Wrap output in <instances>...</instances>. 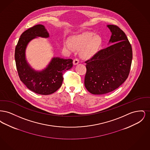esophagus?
Listing matches in <instances>:
<instances>
[{
    "instance_id": "34e87169",
    "label": "esophagus",
    "mask_w": 150,
    "mask_h": 150,
    "mask_svg": "<svg viewBox=\"0 0 150 150\" xmlns=\"http://www.w3.org/2000/svg\"><path fill=\"white\" fill-rule=\"evenodd\" d=\"M79 63V61L78 59L75 58V59H74L73 64H74V65H76V64H78Z\"/></svg>"
}]
</instances>
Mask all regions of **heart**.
<instances>
[{
	"label": "heart",
	"mask_w": 150,
	"mask_h": 150,
	"mask_svg": "<svg viewBox=\"0 0 150 150\" xmlns=\"http://www.w3.org/2000/svg\"><path fill=\"white\" fill-rule=\"evenodd\" d=\"M103 44L100 36L91 31H86L72 36L70 42L67 40L64 47L71 52L80 50V54L84 59H91L100 50Z\"/></svg>",
	"instance_id": "b5f03b06"
}]
</instances>
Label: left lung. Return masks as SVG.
Here are the masks:
<instances>
[{"label": "left lung", "mask_w": 150, "mask_h": 150, "mask_svg": "<svg viewBox=\"0 0 150 150\" xmlns=\"http://www.w3.org/2000/svg\"><path fill=\"white\" fill-rule=\"evenodd\" d=\"M112 44L86 61L84 85L93 94H103L119 87L128 77L133 53L128 39L117 26L108 25Z\"/></svg>", "instance_id": "8db88e82"}]
</instances>
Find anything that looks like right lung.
<instances>
[{"label": "right lung", "instance_id": "1", "mask_svg": "<svg viewBox=\"0 0 150 150\" xmlns=\"http://www.w3.org/2000/svg\"><path fill=\"white\" fill-rule=\"evenodd\" d=\"M38 37H50L43 25H35L22 34L15 49L16 64L21 81L28 89L37 94L49 95L62 86L63 74L72 67V59L53 57L45 68L35 70L27 61L26 50L30 42Z\"/></svg>", "mask_w": 150, "mask_h": 150}]
</instances>
